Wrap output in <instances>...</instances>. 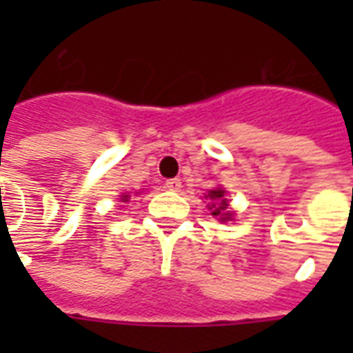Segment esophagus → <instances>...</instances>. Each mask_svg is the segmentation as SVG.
<instances>
[{
    "mask_svg": "<svg viewBox=\"0 0 353 353\" xmlns=\"http://www.w3.org/2000/svg\"><path fill=\"white\" fill-rule=\"evenodd\" d=\"M164 187L168 189V191H179L181 189V179H168L166 183H164Z\"/></svg>",
    "mask_w": 353,
    "mask_h": 353,
    "instance_id": "obj_1",
    "label": "esophagus"
}]
</instances>
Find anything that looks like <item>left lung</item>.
Wrapping results in <instances>:
<instances>
[{
	"label": "left lung",
	"instance_id": "obj_1",
	"mask_svg": "<svg viewBox=\"0 0 353 353\" xmlns=\"http://www.w3.org/2000/svg\"><path fill=\"white\" fill-rule=\"evenodd\" d=\"M225 189L221 187H217L214 191H210L206 194V199L210 200V204H208V210H210V214L217 217L221 223L232 221V212H230L229 208V200L225 199Z\"/></svg>",
	"mask_w": 353,
	"mask_h": 353
}]
</instances>
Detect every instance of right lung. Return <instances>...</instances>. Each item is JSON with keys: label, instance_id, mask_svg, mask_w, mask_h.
<instances>
[{"label": "right lung", "instance_id": "1", "mask_svg": "<svg viewBox=\"0 0 353 353\" xmlns=\"http://www.w3.org/2000/svg\"><path fill=\"white\" fill-rule=\"evenodd\" d=\"M128 200H130V194L123 192V194H121V202H128Z\"/></svg>", "mask_w": 353, "mask_h": 353}]
</instances>
